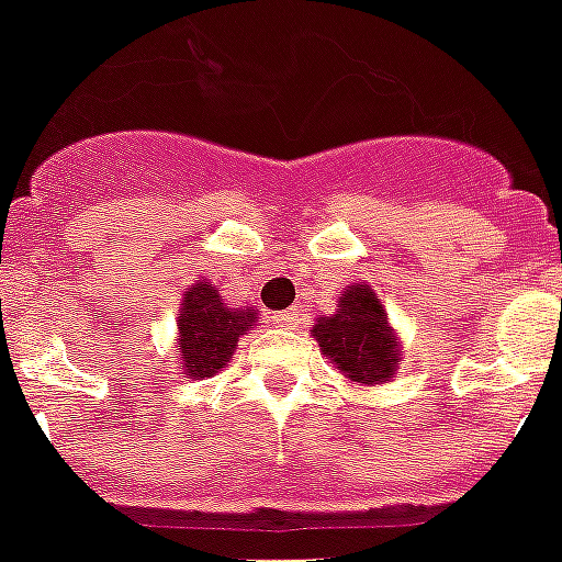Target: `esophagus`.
Segmentation results:
<instances>
[{
  "instance_id": "34e87169",
  "label": "esophagus",
  "mask_w": 562,
  "mask_h": 562,
  "mask_svg": "<svg viewBox=\"0 0 562 562\" xmlns=\"http://www.w3.org/2000/svg\"><path fill=\"white\" fill-rule=\"evenodd\" d=\"M270 322L277 324V327H282V330H289V327H294V324L301 322V313H297V310H285V313H273V315H270Z\"/></svg>"
}]
</instances>
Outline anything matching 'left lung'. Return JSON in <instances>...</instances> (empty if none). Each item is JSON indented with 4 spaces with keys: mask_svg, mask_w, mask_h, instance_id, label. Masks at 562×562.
Listing matches in <instances>:
<instances>
[{
    "mask_svg": "<svg viewBox=\"0 0 562 562\" xmlns=\"http://www.w3.org/2000/svg\"><path fill=\"white\" fill-rule=\"evenodd\" d=\"M313 336L324 357L357 384H381L396 375L398 345L386 313L369 285H348L336 315L318 318Z\"/></svg>",
    "mask_w": 562,
    "mask_h": 562,
    "instance_id": "obj_1",
    "label": "left lung"
}]
</instances>
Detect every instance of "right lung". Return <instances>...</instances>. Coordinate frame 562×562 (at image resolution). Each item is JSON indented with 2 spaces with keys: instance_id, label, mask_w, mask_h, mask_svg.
<instances>
[{
  "instance_id": "1",
  "label": "right lung",
  "mask_w": 562,
  "mask_h": 562,
  "mask_svg": "<svg viewBox=\"0 0 562 562\" xmlns=\"http://www.w3.org/2000/svg\"><path fill=\"white\" fill-rule=\"evenodd\" d=\"M252 310H228L214 285L196 282L184 294L178 315V348L184 357V375L211 378L235 355V342L252 327Z\"/></svg>"
}]
</instances>
